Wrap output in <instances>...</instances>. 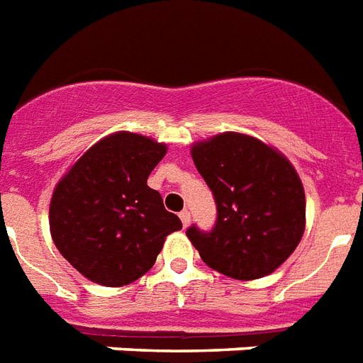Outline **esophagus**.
Masks as SVG:
<instances>
[{
  "label": "esophagus",
  "mask_w": 363,
  "mask_h": 363,
  "mask_svg": "<svg viewBox=\"0 0 363 363\" xmlns=\"http://www.w3.org/2000/svg\"><path fill=\"white\" fill-rule=\"evenodd\" d=\"M179 218H182V224H184V228H187L189 223H191V213H189L187 209H184V211L179 213Z\"/></svg>",
  "instance_id": "34e87169"
}]
</instances>
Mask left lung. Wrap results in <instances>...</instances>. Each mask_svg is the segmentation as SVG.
Here are the masks:
<instances>
[{
    "label": "left lung",
    "instance_id": "left-lung-1",
    "mask_svg": "<svg viewBox=\"0 0 363 363\" xmlns=\"http://www.w3.org/2000/svg\"><path fill=\"white\" fill-rule=\"evenodd\" d=\"M191 154L217 203L213 228H187L203 263L235 280L277 271L306 224V196L293 164L262 140L233 131L196 143Z\"/></svg>",
    "mask_w": 363,
    "mask_h": 363
}]
</instances>
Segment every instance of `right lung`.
Listing matches in <instances>:
<instances>
[{"mask_svg":"<svg viewBox=\"0 0 363 363\" xmlns=\"http://www.w3.org/2000/svg\"><path fill=\"white\" fill-rule=\"evenodd\" d=\"M163 143L118 131L89 148L57 184L50 230L57 250L85 278L107 287L152 269L164 238L182 228L146 179Z\"/></svg>","mask_w":363,"mask_h":363,"instance_id":"right-lung-1","label":"right lung"}]
</instances>
